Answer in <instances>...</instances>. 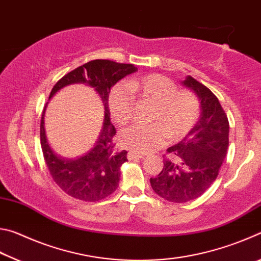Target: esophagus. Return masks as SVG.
<instances>
[{
    "instance_id": "esophagus-1",
    "label": "esophagus",
    "mask_w": 261,
    "mask_h": 261,
    "mask_svg": "<svg viewBox=\"0 0 261 261\" xmlns=\"http://www.w3.org/2000/svg\"><path fill=\"white\" fill-rule=\"evenodd\" d=\"M126 156H127V159H129V160H137V159L144 158L143 154H137V153H132V152L127 153Z\"/></svg>"
}]
</instances>
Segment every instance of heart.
Returning a JSON list of instances; mask_svg holds the SVG:
<instances>
[{
	"instance_id": "1",
	"label": "heart",
	"mask_w": 261,
	"mask_h": 261,
	"mask_svg": "<svg viewBox=\"0 0 261 261\" xmlns=\"http://www.w3.org/2000/svg\"><path fill=\"white\" fill-rule=\"evenodd\" d=\"M151 100L155 107L151 114L153 124H135L122 130L118 145L132 153L156 151L168 136L179 139L189 134L199 117V103L188 91L177 90L176 84L162 74L149 73L115 85L108 96L113 121L118 125L130 122L134 113V94Z\"/></svg>"
}]
</instances>
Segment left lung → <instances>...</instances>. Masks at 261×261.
Wrapping results in <instances>:
<instances>
[{"label": "left lung", "mask_w": 261, "mask_h": 261, "mask_svg": "<svg viewBox=\"0 0 261 261\" xmlns=\"http://www.w3.org/2000/svg\"><path fill=\"white\" fill-rule=\"evenodd\" d=\"M200 101V117L189 134L167 149L162 171L151 178L158 196L171 202L200 197L219 175L229 146V122L219 99L191 76L182 82Z\"/></svg>", "instance_id": "obj_1"}]
</instances>
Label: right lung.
I'll return each instance as SVG.
<instances>
[{
    "instance_id": "1",
    "label": "right lung",
    "mask_w": 261,
    "mask_h": 261,
    "mask_svg": "<svg viewBox=\"0 0 261 261\" xmlns=\"http://www.w3.org/2000/svg\"><path fill=\"white\" fill-rule=\"evenodd\" d=\"M134 64L94 60L62 77L50 92L49 99L61 88L71 84H85L94 88L105 107V120L94 143L76 156L56 153L48 143L45 131V110L40 123V141L48 170L54 182L65 193L84 201H98L112 194L118 187L121 166L127 161L126 151L115 152L113 143L116 129L110 122L108 96L110 88L122 78L137 71Z\"/></svg>"
}]
</instances>
